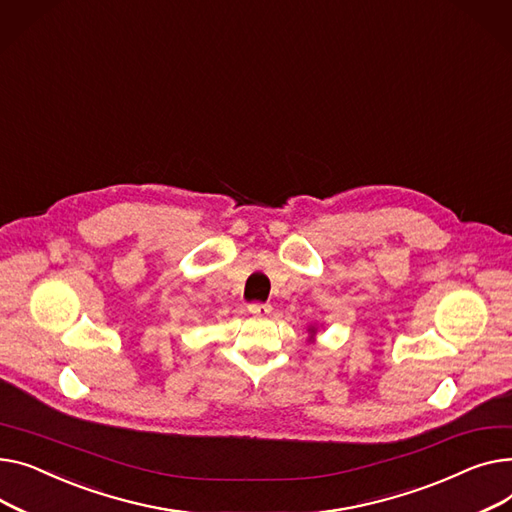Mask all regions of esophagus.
Here are the masks:
<instances>
[{"instance_id":"34e87169","label":"esophagus","mask_w":512,"mask_h":512,"mask_svg":"<svg viewBox=\"0 0 512 512\" xmlns=\"http://www.w3.org/2000/svg\"><path fill=\"white\" fill-rule=\"evenodd\" d=\"M248 312L254 314V316L264 318V316L270 314V306H268V304H250V306H248Z\"/></svg>"}]
</instances>
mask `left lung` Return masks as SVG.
I'll return each instance as SVG.
<instances>
[{
  "instance_id": "left-lung-1",
  "label": "left lung",
  "mask_w": 512,
  "mask_h": 512,
  "mask_svg": "<svg viewBox=\"0 0 512 512\" xmlns=\"http://www.w3.org/2000/svg\"><path fill=\"white\" fill-rule=\"evenodd\" d=\"M316 333H318V326H316V324H310V326H308V335H310L308 341H310V343L316 341Z\"/></svg>"
}]
</instances>
